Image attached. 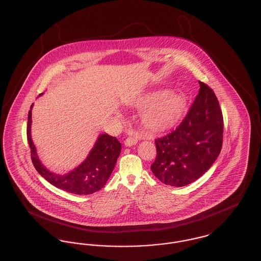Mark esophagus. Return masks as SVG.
Here are the masks:
<instances>
[{"instance_id":"obj_1","label":"esophagus","mask_w":261,"mask_h":261,"mask_svg":"<svg viewBox=\"0 0 261 261\" xmlns=\"http://www.w3.org/2000/svg\"><path fill=\"white\" fill-rule=\"evenodd\" d=\"M138 143V139L135 136H128L124 141V145L126 147H132Z\"/></svg>"}]
</instances>
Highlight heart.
Instances as JSON below:
<instances>
[{
  "label": "heart",
  "mask_w": 261,
  "mask_h": 261,
  "mask_svg": "<svg viewBox=\"0 0 261 261\" xmlns=\"http://www.w3.org/2000/svg\"><path fill=\"white\" fill-rule=\"evenodd\" d=\"M136 107L146 110L142 115L144 125L151 132H162L173 127L182 118L188 99L180 93L154 92L143 96Z\"/></svg>",
  "instance_id": "heart-1"
}]
</instances>
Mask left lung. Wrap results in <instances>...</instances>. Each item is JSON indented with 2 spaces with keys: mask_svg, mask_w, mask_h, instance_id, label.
Segmentation results:
<instances>
[{
  "mask_svg": "<svg viewBox=\"0 0 261 261\" xmlns=\"http://www.w3.org/2000/svg\"><path fill=\"white\" fill-rule=\"evenodd\" d=\"M199 95L182 123L155 140L150 169L165 185L184 187L205 173L218 158L223 141V115L214 92L199 81Z\"/></svg>",
  "mask_w": 261,
  "mask_h": 261,
  "instance_id": "1",
  "label": "left lung"
}]
</instances>
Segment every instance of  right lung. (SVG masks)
<instances>
[{"instance_id": "add662e5", "label": "right lung", "mask_w": 261, "mask_h": 261, "mask_svg": "<svg viewBox=\"0 0 261 261\" xmlns=\"http://www.w3.org/2000/svg\"><path fill=\"white\" fill-rule=\"evenodd\" d=\"M32 108L33 103L28 112L27 140L31 149L32 162L38 173L51 185L75 195H90L105 186L121 151L119 141L109 134H100L84 162L67 173H54L39 160L36 147L31 138Z\"/></svg>"}]
</instances>
